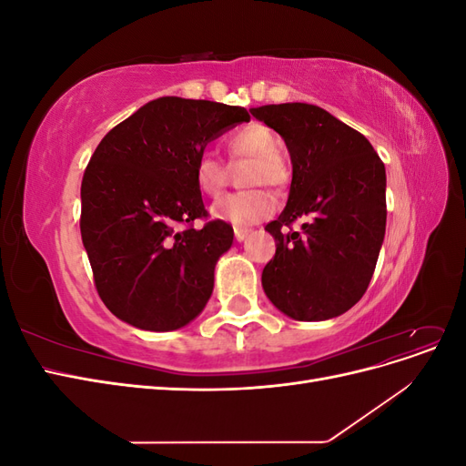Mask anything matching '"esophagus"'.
<instances>
[{
	"mask_svg": "<svg viewBox=\"0 0 466 466\" xmlns=\"http://www.w3.org/2000/svg\"><path fill=\"white\" fill-rule=\"evenodd\" d=\"M248 233H250L248 229H238V228H237V229H235V238H237L238 243H241V241H245Z\"/></svg>",
	"mask_w": 466,
	"mask_h": 466,
	"instance_id": "1",
	"label": "esophagus"
}]
</instances>
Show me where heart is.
<instances>
[{"instance_id": "obj_1", "label": "heart", "mask_w": 466, "mask_h": 466, "mask_svg": "<svg viewBox=\"0 0 466 466\" xmlns=\"http://www.w3.org/2000/svg\"><path fill=\"white\" fill-rule=\"evenodd\" d=\"M278 146L276 132L260 122H250L231 134L228 139L229 155L233 159H252L245 173V185L255 188L228 194L211 206V216L235 228H247L274 214L276 196L264 187L279 190L288 187L291 178L289 163L278 151ZM192 177L196 188L208 198H216L225 187L228 171L214 153L204 151L194 163Z\"/></svg>"}]
</instances>
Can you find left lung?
<instances>
[{"mask_svg": "<svg viewBox=\"0 0 466 466\" xmlns=\"http://www.w3.org/2000/svg\"><path fill=\"white\" fill-rule=\"evenodd\" d=\"M252 116L288 146V204L266 225L276 255L264 266V293L295 320L346 313L368 289L387 225V175L368 137L307 103L266 105ZM309 221L302 233L290 223Z\"/></svg>", "mask_w": 466, "mask_h": 466, "instance_id": "8db88e82", "label": "left lung"}]
</instances>
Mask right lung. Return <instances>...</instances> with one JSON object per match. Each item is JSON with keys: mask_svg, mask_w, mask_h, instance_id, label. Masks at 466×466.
<instances>
[{"mask_svg": "<svg viewBox=\"0 0 466 466\" xmlns=\"http://www.w3.org/2000/svg\"><path fill=\"white\" fill-rule=\"evenodd\" d=\"M247 108L161 96L115 126L81 182V238L108 311L167 332L202 313L233 228L208 211L192 177L206 146L248 122Z\"/></svg>", "mask_w": 466, "mask_h": 466, "instance_id": "obj_1", "label": "right lung"}]
</instances>
